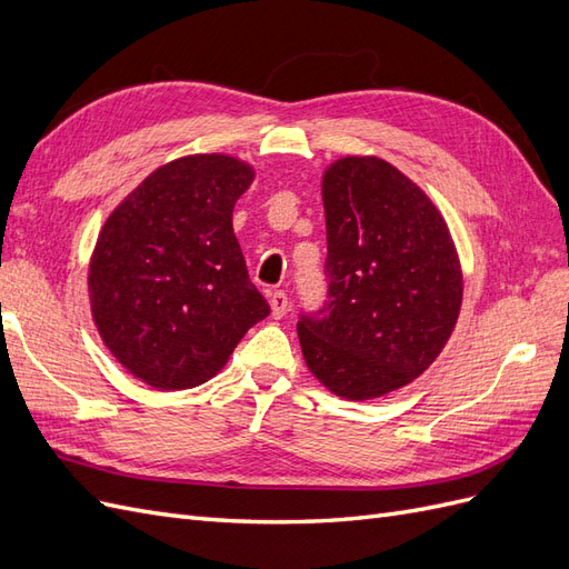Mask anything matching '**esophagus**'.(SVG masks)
Segmentation results:
<instances>
[{
  "instance_id": "34e87169",
  "label": "esophagus",
  "mask_w": 569,
  "mask_h": 569,
  "mask_svg": "<svg viewBox=\"0 0 569 569\" xmlns=\"http://www.w3.org/2000/svg\"><path fill=\"white\" fill-rule=\"evenodd\" d=\"M270 311H272V318L287 316V311H289V297L284 295L282 289L272 291V295H270Z\"/></svg>"
}]
</instances>
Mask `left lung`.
I'll use <instances>...</instances> for the list:
<instances>
[{"label": "left lung", "instance_id": "left-lung-1", "mask_svg": "<svg viewBox=\"0 0 569 569\" xmlns=\"http://www.w3.org/2000/svg\"><path fill=\"white\" fill-rule=\"evenodd\" d=\"M322 206L330 289L297 325L303 360L341 399H377L420 377L453 335L458 251L432 199L385 159H337Z\"/></svg>", "mask_w": 569, "mask_h": 569}]
</instances>
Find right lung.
<instances>
[{"label": "right lung", "instance_id": "right-lung-1", "mask_svg": "<svg viewBox=\"0 0 569 569\" xmlns=\"http://www.w3.org/2000/svg\"><path fill=\"white\" fill-rule=\"evenodd\" d=\"M256 170L230 153H192L153 170L120 201L90 258L101 341L159 391L209 382L249 327L270 313L232 230Z\"/></svg>", "mask_w": 569, "mask_h": 569}]
</instances>
